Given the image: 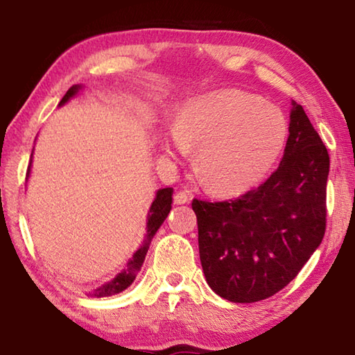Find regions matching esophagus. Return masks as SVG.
<instances>
[{
	"mask_svg": "<svg viewBox=\"0 0 355 355\" xmlns=\"http://www.w3.org/2000/svg\"><path fill=\"white\" fill-rule=\"evenodd\" d=\"M191 199V194L188 191H178L175 196H173V202L177 203V205H183V203H188Z\"/></svg>",
	"mask_w": 355,
	"mask_h": 355,
	"instance_id": "obj_1",
	"label": "esophagus"
}]
</instances>
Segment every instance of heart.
<instances>
[{
    "instance_id": "b5f03b06",
    "label": "heart",
    "mask_w": 355,
    "mask_h": 355,
    "mask_svg": "<svg viewBox=\"0 0 355 355\" xmlns=\"http://www.w3.org/2000/svg\"><path fill=\"white\" fill-rule=\"evenodd\" d=\"M288 123L277 106L238 89L192 101L167 131L166 148L188 156L199 147L196 169L203 184L219 194L250 189L280 158Z\"/></svg>"
}]
</instances>
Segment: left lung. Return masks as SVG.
Wrapping results in <instances>:
<instances>
[{
    "label": "left lung",
    "instance_id": "obj_1",
    "mask_svg": "<svg viewBox=\"0 0 355 355\" xmlns=\"http://www.w3.org/2000/svg\"><path fill=\"white\" fill-rule=\"evenodd\" d=\"M329 153L293 101L284 158L257 189L224 202L192 200L203 274L230 302L268 299L296 277L326 232Z\"/></svg>",
    "mask_w": 355,
    "mask_h": 355
}]
</instances>
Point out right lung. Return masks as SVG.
Wrapping results in <instances>:
<instances>
[{
    "mask_svg": "<svg viewBox=\"0 0 355 355\" xmlns=\"http://www.w3.org/2000/svg\"><path fill=\"white\" fill-rule=\"evenodd\" d=\"M80 89H81V86H78V84L71 86L67 91V94L64 95L61 103L59 105H64L65 101H69L78 91H80ZM28 172H29V167H28ZM172 194H173L172 188H164V189H159L158 192H156V197L152 203V207H150V213H148V219H147L146 241H144L141 248L136 250L133 258L128 261L127 268H125L122 272H119L111 282H107V284H105L103 286L97 288V290L92 293V296H97V297L112 296V294H117L120 291L127 290V288L133 284V280L136 279V274L141 271L142 263H144V260H146L150 241H152L155 233L158 232V228L161 227V224H163L164 219L167 218V214H169V211L172 209Z\"/></svg>",
    "mask_w": 355,
    "mask_h": 355,
    "instance_id": "obj_1",
    "label": "right lung"
}]
</instances>
